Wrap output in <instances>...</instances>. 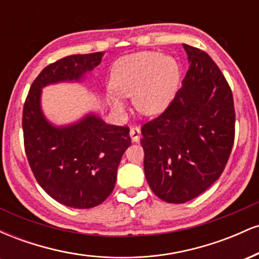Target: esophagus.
Returning a JSON list of instances; mask_svg holds the SVG:
<instances>
[{
	"mask_svg": "<svg viewBox=\"0 0 259 259\" xmlns=\"http://www.w3.org/2000/svg\"><path fill=\"white\" fill-rule=\"evenodd\" d=\"M140 132L139 127H132L130 129V138H132V141L133 142H139L140 141Z\"/></svg>",
	"mask_w": 259,
	"mask_h": 259,
	"instance_id": "34e87169",
	"label": "esophagus"
}]
</instances>
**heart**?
I'll return each mask as SVG.
<instances>
[{
	"mask_svg": "<svg viewBox=\"0 0 259 259\" xmlns=\"http://www.w3.org/2000/svg\"><path fill=\"white\" fill-rule=\"evenodd\" d=\"M180 80L179 65L173 57L158 52H138L113 65L107 102L115 114H124V97H132L136 111L145 115L164 112L173 101Z\"/></svg>",
	"mask_w": 259,
	"mask_h": 259,
	"instance_id": "heart-1",
	"label": "heart"
}]
</instances>
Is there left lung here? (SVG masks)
Masks as SVG:
<instances>
[{"instance_id": "left-lung-1", "label": "left lung", "mask_w": 259, "mask_h": 259, "mask_svg": "<svg viewBox=\"0 0 259 259\" xmlns=\"http://www.w3.org/2000/svg\"><path fill=\"white\" fill-rule=\"evenodd\" d=\"M189 70L173 102L142 126L145 177L168 203L197 197L221 177L235 136L230 86L204 51L183 44Z\"/></svg>"}]
</instances>
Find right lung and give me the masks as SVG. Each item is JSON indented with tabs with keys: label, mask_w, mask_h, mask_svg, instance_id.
<instances>
[{
	"label": "right lung",
	"mask_w": 259,
	"mask_h": 259,
	"mask_svg": "<svg viewBox=\"0 0 259 259\" xmlns=\"http://www.w3.org/2000/svg\"><path fill=\"white\" fill-rule=\"evenodd\" d=\"M105 52L72 55L47 65L32 82L23 109V133L29 164L40 186L64 206L96 207L112 194L121 156L132 144L129 127L107 124L97 113L64 125L46 118L42 89L81 82Z\"/></svg>",
	"instance_id": "add662e5"
}]
</instances>
